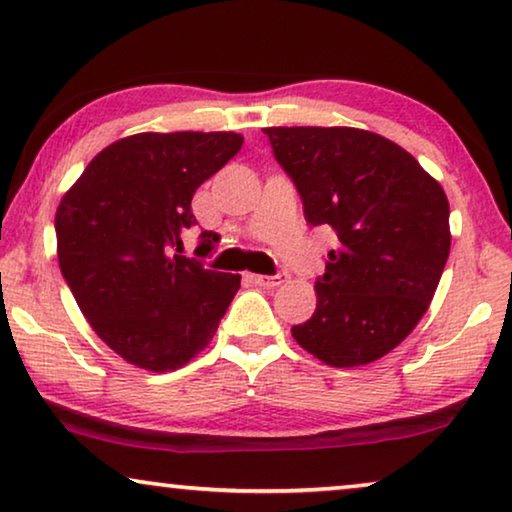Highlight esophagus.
Returning <instances> with one entry per match:
<instances>
[{"label": "esophagus", "mask_w": 512, "mask_h": 512, "mask_svg": "<svg viewBox=\"0 0 512 512\" xmlns=\"http://www.w3.org/2000/svg\"><path fill=\"white\" fill-rule=\"evenodd\" d=\"M251 282L272 289V286H279L286 282V272H277V275H251Z\"/></svg>", "instance_id": "34e87169"}]
</instances>
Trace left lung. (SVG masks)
Returning <instances> with one entry per match:
<instances>
[{
	"label": "left lung",
	"instance_id": "left-lung-1",
	"mask_svg": "<svg viewBox=\"0 0 512 512\" xmlns=\"http://www.w3.org/2000/svg\"><path fill=\"white\" fill-rule=\"evenodd\" d=\"M312 226H331L317 310L291 328L333 368L377 361L429 310L450 256V202L401 146L359 128H265Z\"/></svg>",
	"mask_w": 512,
	"mask_h": 512
}]
</instances>
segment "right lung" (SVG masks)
Returning <instances> with one entry per match:
<instances>
[{"label": "right lung", "mask_w": 512, "mask_h": 512, "mask_svg": "<svg viewBox=\"0 0 512 512\" xmlns=\"http://www.w3.org/2000/svg\"><path fill=\"white\" fill-rule=\"evenodd\" d=\"M235 132H142L97 153L55 212L58 261L83 317L118 356L167 373L214 338L240 275L207 270L219 235L195 256L193 193L242 149Z\"/></svg>", "instance_id": "1"}]
</instances>
